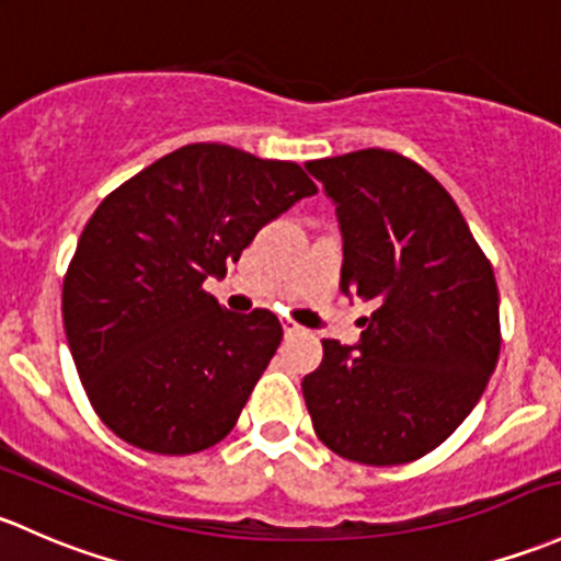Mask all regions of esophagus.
<instances>
[{
	"mask_svg": "<svg viewBox=\"0 0 561 561\" xmlns=\"http://www.w3.org/2000/svg\"><path fill=\"white\" fill-rule=\"evenodd\" d=\"M282 330H285V335H300V333H304V328H300L296 320H290V317H285V320H282Z\"/></svg>",
	"mask_w": 561,
	"mask_h": 561,
	"instance_id": "1",
	"label": "esophagus"
}]
</instances>
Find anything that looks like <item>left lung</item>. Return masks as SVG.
I'll list each match as a JSON object with an SVG mask.
<instances>
[{
    "mask_svg": "<svg viewBox=\"0 0 561 561\" xmlns=\"http://www.w3.org/2000/svg\"><path fill=\"white\" fill-rule=\"evenodd\" d=\"M344 233L341 290L374 304L359 344L322 341L304 379L314 433L352 462L403 465L438 449L486 389L500 357L489 257L454 198L392 150L306 163Z\"/></svg>",
    "mask_w": 561,
    "mask_h": 561,
    "instance_id": "obj_1",
    "label": "left lung"
}]
</instances>
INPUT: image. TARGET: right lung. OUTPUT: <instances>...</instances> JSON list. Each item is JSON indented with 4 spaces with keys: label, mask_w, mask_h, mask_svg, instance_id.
<instances>
[{
    "label": "right lung",
    "mask_w": 561,
    "mask_h": 561,
    "mask_svg": "<svg viewBox=\"0 0 561 561\" xmlns=\"http://www.w3.org/2000/svg\"><path fill=\"white\" fill-rule=\"evenodd\" d=\"M314 193L298 163L198 141L96 206L64 276L61 311L82 389L117 438L182 457L231 433L282 325L268 309L231 314L204 282Z\"/></svg>",
    "instance_id": "right-lung-1"
}]
</instances>
